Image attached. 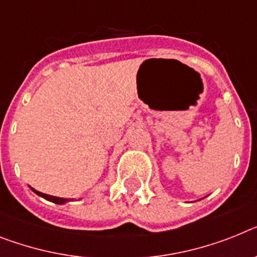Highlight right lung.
<instances>
[{
    "mask_svg": "<svg viewBox=\"0 0 257 257\" xmlns=\"http://www.w3.org/2000/svg\"><path fill=\"white\" fill-rule=\"evenodd\" d=\"M32 192H35L36 195L40 196V197L45 198V200H48L51 202H55V204H59V205H62V204H66L69 201H73V198H62V197H56V196H51V195H45V193H42V192L36 191V189L31 188Z\"/></svg>",
    "mask_w": 257,
    "mask_h": 257,
    "instance_id": "obj_1",
    "label": "right lung"
}]
</instances>
